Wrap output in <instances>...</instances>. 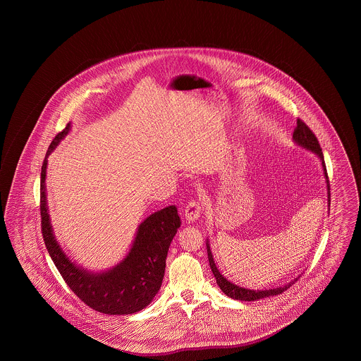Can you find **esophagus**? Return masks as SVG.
<instances>
[{"instance_id":"1","label":"esophagus","mask_w":361,"mask_h":361,"mask_svg":"<svg viewBox=\"0 0 361 361\" xmlns=\"http://www.w3.org/2000/svg\"><path fill=\"white\" fill-rule=\"evenodd\" d=\"M200 214H202V204H200V202H197V200L189 202L187 207H185V211H184L185 219L188 222H195V221L199 219Z\"/></svg>"}]
</instances>
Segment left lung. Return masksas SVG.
I'll use <instances>...</instances> for the list:
<instances>
[{
	"mask_svg": "<svg viewBox=\"0 0 361 361\" xmlns=\"http://www.w3.org/2000/svg\"><path fill=\"white\" fill-rule=\"evenodd\" d=\"M293 140L296 145L307 149L310 152L315 153L318 155V158L321 159L322 162V166H324V173H325V177H326L327 183V196L330 199V185H329V180H327V172L326 165H325V159H324V154H322V149L319 146V142L317 137L314 135V133L310 130L309 126L300 119H298L296 121V127L293 130ZM330 202V200H329ZM330 206V204H329ZM207 253H208V261H209V267H211V271L216 279V284L219 286V288L230 298L235 299V300H243V302H252V300H258V299H262V298H269V296H274V295H279L281 292L287 291L292 284L295 281H298V279H293L290 283H287L286 286L283 287H279V288H274V290H265V291H255V290H247V288H242L240 286H235L233 284L231 281H228L224 275L218 271L216 265H215V261L212 257V253H211V249H209V243L207 242Z\"/></svg>",
	"mask_w": 361,
	"mask_h": 361,
	"instance_id": "obj_1",
	"label": "left lung"
}]
</instances>
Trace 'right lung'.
Returning a JSON list of instances; mask_svg holds the SVG:
<instances>
[{
  "instance_id": "obj_1",
  "label": "right lung",
  "mask_w": 361,
  "mask_h": 361,
  "mask_svg": "<svg viewBox=\"0 0 361 361\" xmlns=\"http://www.w3.org/2000/svg\"><path fill=\"white\" fill-rule=\"evenodd\" d=\"M70 124L52 139L42 165L40 216L42 234L56 269L86 306L109 315H128L145 309L159 291L165 275L166 256L173 237L181 224L174 206L152 214L139 224L128 255L115 268L93 274L71 262L52 233L46 199L47 157L69 133Z\"/></svg>"
}]
</instances>
